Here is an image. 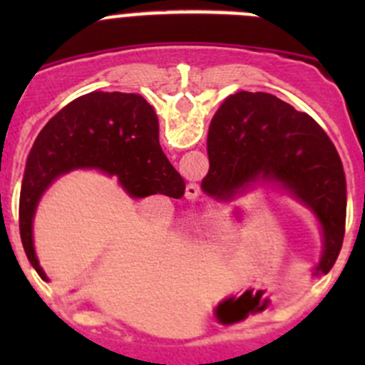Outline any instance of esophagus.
<instances>
[{
    "label": "esophagus",
    "instance_id": "34e87169",
    "mask_svg": "<svg viewBox=\"0 0 365 365\" xmlns=\"http://www.w3.org/2000/svg\"><path fill=\"white\" fill-rule=\"evenodd\" d=\"M185 196L187 200H196V197L200 196V187H197L196 183H189L185 190Z\"/></svg>",
    "mask_w": 365,
    "mask_h": 365
}]
</instances>
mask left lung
Returning a JSON list of instances; mask_svg holds the SVG:
<instances>
[{"mask_svg":"<svg viewBox=\"0 0 365 365\" xmlns=\"http://www.w3.org/2000/svg\"><path fill=\"white\" fill-rule=\"evenodd\" d=\"M208 159L205 194L231 201L257 183L284 190L322 227L323 252L314 270L327 274L334 267L344 238V171L334 143L307 113L263 91L230 95L210 123Z\"/></svg>","mask_w":365,"mask_h":365,"instance_id":"1","label":"left lung"}]
</instances>
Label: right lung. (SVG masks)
<instances>
[{
	"label": "right lung",
	"mask_w": 365,
	"mask_h": 365,
	"mask_svg": "<svg viewBox=\"0 0 365 365\" xmlns=\"http://www.w3.org/2000/svg\"><path fill=\"white\" fill-rule=\"evenodd\" d=\"M73 169L116 176L130 197L183 196L185 182L164 155L159 120L138 93L91 91L47 121L26 162L19 200V231L29 263L43 281L33 244V219L43 192Z\"/></svg>",
	"instance_id": "add662e5"
}]
</instances>
